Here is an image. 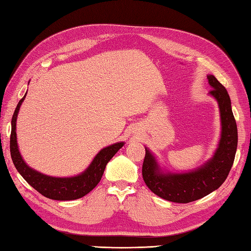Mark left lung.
Listing matches in <instances>:
<instances>
[{
	"instance_id": "1",
	"label": "left lung",
	"mask_w": 251,
	"mask_h": 251,
	"mask_svg": "<svg viewBox=\"0 0 251 251\" xmlns=\"http://www.w3.org/2000/svg\"><path fill=\"white\" fill-rule=\"evenodd\" d=\"M212 86L208 95L216 99L220 112L221 132L214 155L204 164L186 172H170L160 167L156 157L145 147L142 176L145 184L162 199L188 203L218 189L231 170L237 148V127L231 108V99L226 87L207 75Z\"/></svg>"
}]
</instances>
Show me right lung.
<instances>
[{
	"mask_svg": "<svg viewBox=\"0 0 251 251\" xmlns=\"http://www.w3.org/2000/svg\"><path fill=\"white\" fill-rule=\"evenodd\" d=\"M25 95L18 102L11 119V133H10V155L17 170L21 176L30 184L39 194L52 200L71 201L82 198L89 194L91 190L96 187L100 182L104 169L110 159L118 153V151L124 147V142H116L109 147L99 151L97 155L93 158L90 166L83 172L75 176L55 177L38 172L35 169L27 166L20 154L18 142H17V118L21 104L25 100Z\"/></svg>",
	"mask_w": 251,
	"mask_h": 251,
	"instance_id": "1",
	"label": "right lung"
}]
</instances>
